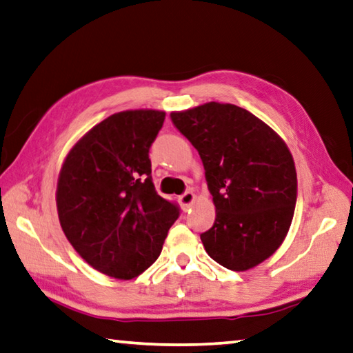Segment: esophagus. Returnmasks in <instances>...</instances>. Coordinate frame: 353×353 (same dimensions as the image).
Wrapping results in <instances>:
<instances>
[{
  "label": "esophagus",
  "instance_id": "34e87169",
  "mask_svg": "<svg viewBox=\"0 0 353 353\" xmlns=\"http://www.w3.org/2000/svg\"><path fill=\"white\" fill-rule=\"evenodd\" d=\"M194 201H196V194L193 193V191H185V193L179 197V202H181V205L185 210L190 208Z\"/></svg>",
  "mask_w": 353,
  "mask_h": 353
}]
</instances>
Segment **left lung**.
Segmentation results:
<instances>
[{
    "instance_id": "left-lung-1",
    "label": "left lung",
    "mask_w": 353,
    "mask_h": 353,
    "mask_svg": "<svg viewBox=\"0 0 353 353\" xmlns=\"http://www.w3.org/2000/svg\"><path fill=\"white\" fill-rule=\"evenodd\" d=\"M174 126L202 159L216 219L201 234L211 259L245 272L284 242L296 205L298 181L290 150L243 108L210 101L171 112Z\"/></svg>"
}]
</instances>
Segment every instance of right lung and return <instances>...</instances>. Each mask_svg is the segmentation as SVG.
Segmentation results:
<instances>
[{
	"label": "right lung",
	"instance_id": "1",
	"mask_svg": "<svg viewBox=\"0 0 353 353\" xmlns=\"http://www.w3.org/2000/svg\"><path fill=\"white\" fill-rule=\"evenodd\" d=\"M163 120L157 110L112 114L61 165L55 199L63 232L89 265L115 279L143 273L179 217L151 179L148 152Z\"/></svg>",
	"mask_w": 353,
	"mask_h": 353
}]
</instances>
